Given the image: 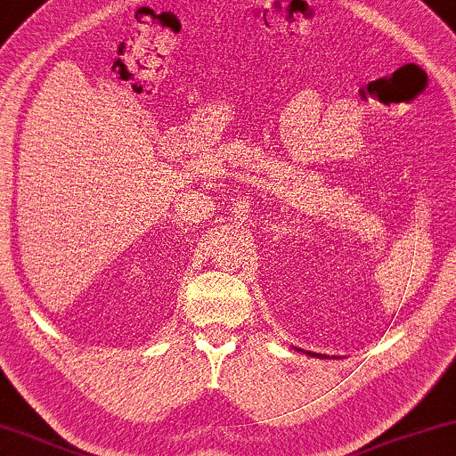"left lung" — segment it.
<instances>
[{"instance_id":"1","label":"left lung","mask_w":456,"mask_h":456,"mask_svg":"<svg viewBox=\"0 0 456 456\" xmlns=\"http://www.w3.org/2000/svg\"><path fill=\"white\" fill-rule=\"evenodd\" d=\"M307 355H312V357H324L322 354H312V351H307Z\"/></svg>"}]
</instances>
